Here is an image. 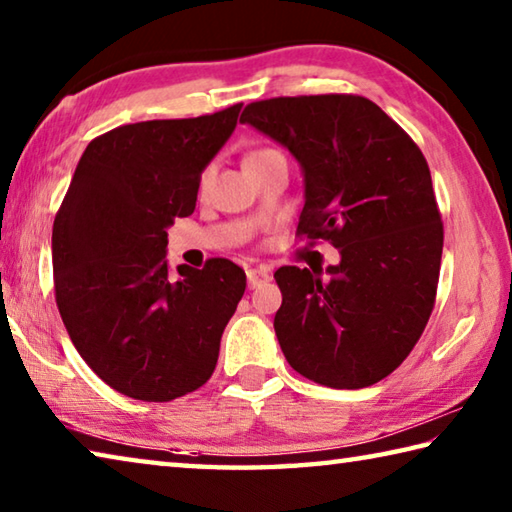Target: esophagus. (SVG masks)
<instances>
[{
    "mask_svg": "<svg viewBox=\"0 0 512 512\" xmlns=\"http://www.w3.org/2000/svg\"><path fill=\"white\" fill-rule=\"evenodd\" d=\"M246 277H248V287H250V289H257L259 284H264V282L271 280V273H268L266 268L257 266V268H248Z\"/></svg>",
    "mask_w": 512,
    "mask_h": 512,
    "instance_id": "34e87169",
    "label": "esophagus"
}]
</instances>
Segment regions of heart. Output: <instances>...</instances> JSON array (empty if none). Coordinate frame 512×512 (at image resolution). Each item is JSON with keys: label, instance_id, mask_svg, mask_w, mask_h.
Returning a JSON list of instances; mask_svg holds the SVG:
<instances>
[{"label": "heart", "instance_id": "heart-1", "mask_svg": "<svg viewBox=\"0 0 512 512\" xmlns=\"http://www.w3.org/2000/svg\"><path fill=\"white\" fill-rule=\"evenodd\" d=\"M264 153H271V151H255V153H250L248 158H257V155H264ZM210 178H212V169H207L203 176H201V189L207 187V183H210Z\"/></svg>", "mask_w": 512, "mask_h": 512}]
</instances>
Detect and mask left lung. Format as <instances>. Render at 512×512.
<instances>
[{"label": "left lung", "instance_id": "left-lung-1", "mask_svg": "<svg viewBox=\"0 0 512 512\" xmlns=\"http://www.w3.org/2000/svg\"><path fill=\"white\" fill-rule=\"evenodd\" d=\"M239 121L298 160V235L341 253L325 273L275 271L284 357L329 388L377 384L409 357L436 300L443 221L427 160L377 103L354 94L255 101Z\"/></svg>", "mask_w": 512, "mask_h": 512}]
</instances>
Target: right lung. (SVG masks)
<instances>
[{"label":"right lung","instance_id":"obj_1","mask_svg":"<svg viewBox=\"0 0 512 512\" xmlns=\"http://www.w3.org/2000/svg\"><path fill=\"white\" fill-rule=\"evenodd\" d=\"M241 103L194 119L119 126L83 151L51 235L60 318L117 393L171 402L201 388L246 291L230 259L169 275L167 230L196 207Z\"/></svg>","mask_w":512,"mask_h":512}]
</instances>
